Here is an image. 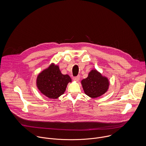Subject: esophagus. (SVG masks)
<instances>
[{
  "label": "esophagus",
  "instance_id": "obj_1",
  "mask_svg": "<svg viewBox=\"0 0 146 146\" xmlns=\"http://www.w3.org/2000/svg\"><path fill=\"white\" fill-rule=\"evenodd\" d=\"M80 79V76H77V77H73V80L76 81V82H78Z\"/></svg>",
  "mask_w": 146,
  "mask_h": 146
}]
</instances>
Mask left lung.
I'll use <instances>...</instances> for the list:
<instances>
[{
    "label": "left lung",
    "mask_w": 146,
    "mask_h": 146,
    "mask_svg": "<svg viewBox=\"0 0 146 146\" xmlns=\"http://www.w3.org/2000/svg\"><path fill=\"white\" fill-rule=\"evenodd\" d=\"M81 84L86 95L96 98L106 93L109 88L110 81L95 69H93L88 77L81 81Z\"/></svg>",
    "instance_id": "1"
}]
</instances>
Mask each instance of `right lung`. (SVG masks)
Wrapping results in <instances>:
<instances>
[{
    "label": "right lung",
    "mask_w": 146,
    "mask_h": 146,
    "mask_svg": "<svg viewBox=\"0 0 146 146\" xmlns=\"http://www.w3.org/2000/svg\"><path fill=\"white\" fill-rule=\"evenodd\" d=\"M69 82H72L70 77L63 74L59 66L53 63L40 72L36 79V86L41 93L51 99L63 94Z\"/></svg>",
    "instance_id": "obj_1"
}]
</instances>
